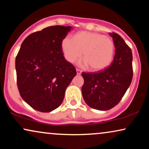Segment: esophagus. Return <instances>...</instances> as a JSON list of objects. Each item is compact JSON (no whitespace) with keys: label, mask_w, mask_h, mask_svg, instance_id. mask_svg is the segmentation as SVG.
Segmentation results:
<instances>
[{"label":"esophagus","mask_w":149,"mask_h":149,"mask_svg":"<svg viewBox=\"0 0 149 149\" xmlns=\"http://www.w3.org/2000/svg\"><path fill=\"white\" fill-rule=\"evenodd\" d=\"M77 74H81V70H79V69L77 68Z\"/></svg>","instance_id":"esophagus-1"}]
</instances>
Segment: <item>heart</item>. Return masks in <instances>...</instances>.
I'll return each mask as SVG.
<instances>
[{
  "mask_svg": "<svg viewBox=\"0 0 149 149\" xmlns=\"http://www.w3.org/2000/svg\"><path fill=\"white\" fill-rule=\"evenodd\" d=\"M64 56L69 62L80 58L83 51L85 61L83 65L90 66L93 71L103 70L113 61L115 46L113 40L104 35L94 32L81 31L74 38L66 36L62 42Z\"/></svg>",
  "mask_w": 149,
  "mask_h": 149,
  "instance_id": "1",
  "label": "heart"
}]
</instances>
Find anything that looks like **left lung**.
I'll return each mask as SVG.
<instances>
[{
  "label": "left lung",
  "mask_w": 149,
  "mask_h": 149,
  "mask_svg": "<svg viewBox=\"0 0 149 149\" xmlns=\"http://www.w3.org/2000/svg\"><path fill=\"white\" fill-rule=\"evenodd\" d=\"M110 35L115 46L111 64L97 72H82L83 99L89 107L100 111H107L117 105L133 77L131 49L118 34L112 32Z\"/></svg>",
  "instance_id": "left-lung-1"
}]
</instances>
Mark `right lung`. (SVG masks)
Masks as SVG:
<instances>
[{"label":"right lung","mask_w":149,"mask_h":149,"mask_svg":"<svg viewBox=\"0 0 149 149\" xmlns=\"http://www.w3.org/2000/svg\"><path fill=\"white\" fill-rule=\"evenodd\" d=\"M71 26H53L28 36L15 58L17 85L22 99L36 111L60 107L65 91L76 76L64 56L62 42Z\"/></svg>","instance_id":"add662e5"}]
</instances>
